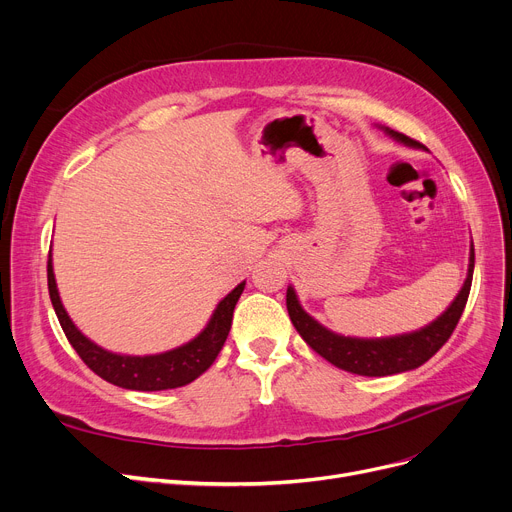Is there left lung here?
<instances>
[{"label":"left lung","instance_id":"obj_1","mask_svg":"<svg viewBox=\"0 0 512 512\" xmlns=\"http://www.w3.org/2000/svg\"><path fill=\"white\" fill-rule=\"evenodd\" d=\"M384 130L398 143H405L417 149L423 147L419 141L407 137V134L390 130V128H384ZM473 265H475V251L471 245L469 274L461 292L456 294L452 305L436 321L411 334L392 336V338H375V340L338 336L328 328L317 324L309 313L303 311L297 299V292L292 290V286H288L286 290V309L294 328H297V332L303 336V340L317 355H321L326 361H330L332 365L344 371H351L357 375H369V378H382V375L411 371L423 365L446 344V340L452 336L456 324H459V319L465 311L469 290H471V280H473Z\"/></svg>","mask_w":512,"mask_h":512}]
</instances>
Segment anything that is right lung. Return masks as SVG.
I'll use <instances>...</instances> for the list:
<instances>
[{
    "mask_svg": "<svg viewBox=\"0 0 512 512\" xmlns=\"http://www.w3.org/2000/svg\"><path fill=\"white\" fill-rule=\"evenodd\" d=\"M47 286H49L51 305L56 309V315L60 319V326L68 342L74 346L78 357L85 361V365L91 371H95L105 382L126 390H141V392L180 388V386L191 384L203 371H207L215 361V357H218L222 351L232 326L234 307L240 299L242 290H245V282H240L228 297L215 307L207 328L191 342H186L174 348V351L161 353V355L130 357V355H118V353L105 351V348L91 342L72 324V319L68 317L60 301L56 276H53V265H51V251L47 261Z\"/></svg>",
    "mask_w": 512,
    "mask_h": 512,
    "instance_id": "right-lung-1",
    "label": "right lung"
}]
</instances>
